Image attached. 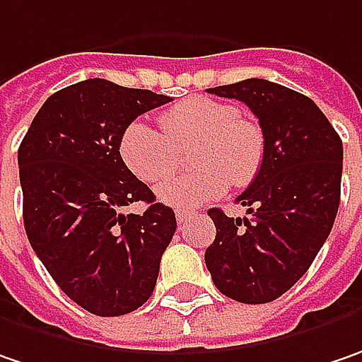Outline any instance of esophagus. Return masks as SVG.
Listing matches in <instances>:
<instances>
[{"label":"esophagus","instance_id":"esophagus-1","mask_svg":"<svg viewBox=\"0 0 362 362\" xmlns=\"http://www.w3.org/2000/svg\"><path fill=\"white\" fill-rule=\"evenodd\" d=\"M188 218H190V214L188 212H184V211H176V221H178V225H186L188 223Z\"/></svg>","mask_w":362,"mask_h":362}]
</instances>
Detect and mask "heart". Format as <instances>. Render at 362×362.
<instances>
[{"label":"heart","instance_id":"b5f03b06","mask_svg":"<svg viewBox=\"0 0 362 362\" xmlns=\"http://www.w3.org/2000/svg\"><path fill=\"white\" fill-rule=\"evenodd\" d=\"M160 129L146 121L132 123L121 137V158L146 184H158L175 167V146L198 139L194 173L158 186L156 194L172 206L192 209L218 198L228 186H247L259 172L265 156V135L259 123L239 117L227 101L190 97L160 115Z\"/></svg>","mask_w":362,"mask_h":362}]
</instances>
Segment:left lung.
I'll list each match as a JSON object with an SVG mask.
<instances>
[{"label": "left lung", "mask_w": 362, "mask_h": 362, "mask_svg": "<svg viewBox=\"0 0 362 362\" xmlns=\"http://www.w3.org/2000/svg\"><path fill=\"white\" fill-rule=\"evenodd\" d=\"M206 90L253 111L265 135V156L255 180L237 198L249 216L209 211L216 237L204 261L221 293L243 304H267L306 274L332 230L342 141L316 103L277 83L247 78Z\"/></svg>", "instance_id": "8db88e82"}]
</instances>
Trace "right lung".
Masks as SVG:
<instances>
[{"label":"right lung","mask_w":362,"mask_h":362,"mask_svg":"<svg viewBox=\"0 0 362 362\" xmlns=\"http://www.w3.org/2000/svg\"><path fill=\"white\" fill-rule=\"evenodd\" d=\"M172 99L88 78L40 107L18 150L28 241L72 302L123 316L148 302L176 216L125 165L119 146L141 113ZM146 202L144 215H123Z\"/></svg>","instance_id":"right-lung-1"}]
</instances>
